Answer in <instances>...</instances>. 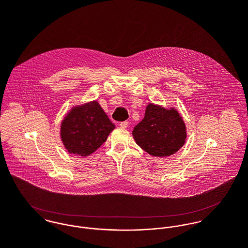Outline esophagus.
<instances>
[{"mask_svg": "<svg viewBox=\"0 0 248 248\" xmlns=\"http://www.w3.org/2000/svg\"><path fill=\"white\" fill-rule=\"evenodd\" d=\"M120 127L121 128H123V129H126L127 127H128V125H129V122L128 121H123V122H120Z\"/></svg>", "mask_w": 248, "mask_h": 248, "instance_id": "34e87169", "label": "esophagus"}]
</instances>
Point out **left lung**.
I'll return each mask as SVG.
<instances>
[{
    "instance_id": "obj_1",
    "label": "left lung",
    "mask_w": 248,
    "mask_h": 248,
    "mask_svg": "<svg viewBox=\"0 0 248 248\" xmlns=\"http://www.w3.org/2000/svg\"><path fill=\"white\" fill-rule=\"evenodd\" d=\"M137 144L153 156H169L184 145L185 123L176 108L150 103L145 115L133 131Z\"/></svg>"
}]
</instances>
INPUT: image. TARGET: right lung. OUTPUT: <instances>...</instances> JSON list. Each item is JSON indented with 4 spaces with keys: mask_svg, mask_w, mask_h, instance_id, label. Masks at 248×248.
Listing matches in <instances>:
<instances>
[{
    "mask_svg": "<svg viewBox=\"0 0 248 248\" xmlns=\"http://www.w3.org/2000/svg\"><path fill=\"white\" fill-rule=\"evenodd\" d=\"M115 128L97 101L73 107L61 123V140L70 154L88 156Z\"/></svg>",
    "mask_w": 248,
    "mask_h": 248,
    "instance_id": "1",
    "label": "right lung"
}]
</instances>
